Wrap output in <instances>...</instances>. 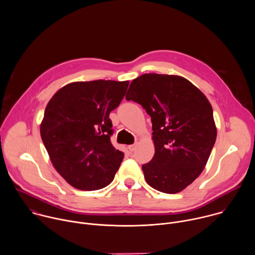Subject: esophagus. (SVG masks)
I'll return each mask as SVG.
<instances>
[{
    "label": "esophagus",
    "instance_id": "34e87169",
    "mask_svg": "<svg viewBox=\"0 0 255 255\" xmlns=\"http://www.w3.org/2000/svg\"><path fill=\"white\" fill-rule=\"evenodd\" d=\"M128 149H129L131 152L135 151V149H136V145H135V144H131V145H129V146H128Z\"/></svg>",
    "mask_w": 255,
    "mask_h": 255
}]
</instances>
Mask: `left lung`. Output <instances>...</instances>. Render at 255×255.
Instances as JSON below:
<instances>
[{
  "mask_svg": "<svg viewBox=\"0 0 255 255\" xmlns=\"http://www.w3.org/2000/svg\"><path fill=\"white\" fill-rule=\"evenodd\" d=\"M126 100L151 117L155 152L142 165L146 183L165 194L185 190L204 170L216 141L209 100L187 79L158 74L133 80Z\"/></svg>",
  "mask_w": 255,
  "mask_h": 255,
  "instance_id": "1",
  "label": "left lung"
}]
</instances>
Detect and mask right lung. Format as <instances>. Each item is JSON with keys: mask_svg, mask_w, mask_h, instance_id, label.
Instances as JSON below:
<instances>
[{"mask_svg": "<svg viewBox=\"0 0 255 255\" xmlns=\"http://www.w3.org/2000/svg\"><path fill=\"white\" fill-rule=\"evenodd\" d=\"M129 81L75 82L48 102L40 135L56 171L71 187L95 191L113 180L124 152L111 143L109 114L121 103Z\"/></svg>", "mask_w": 255, "mask_h": 255, "instance_id": "1", "label": "right lung"}]
</instances>
